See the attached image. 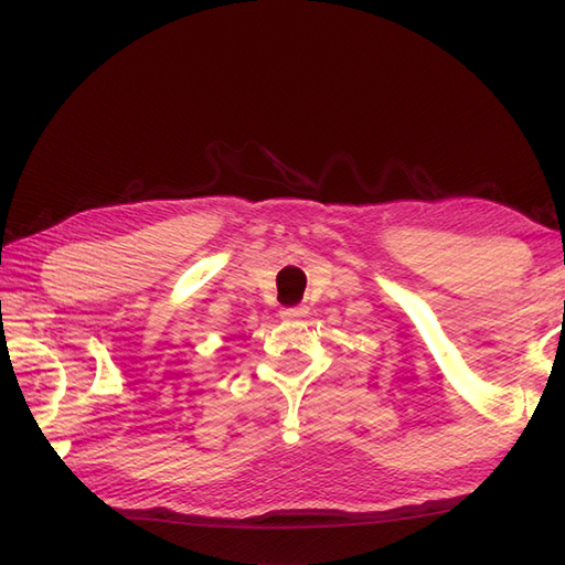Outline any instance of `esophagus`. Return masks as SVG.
I'll list each match as a JSON object with an SVG mask.
<instances>
[{"instance_id": "obj_1", "label": "esophagus", "mask_w": 565, "mask_h": 565, "mask_svg": "<svg viewBox=\"0 0 565 565\" xmlns=\"http://www.w3.org/2000/svg\"><path fill=\"white\" fill-rule=\"evenodd\" d=\"M303 316H306V308H301V306H291V308L281 310V318H286V320H296V318H303Z\"/></svg>"}]
</instances>
